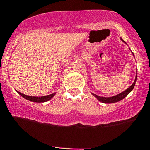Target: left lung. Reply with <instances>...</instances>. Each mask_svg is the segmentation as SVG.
Instances as JSON below:
<instances>
[{"label": "left lung", "mask_w": 150, "mask_h": 150, "mask_svg": "<svg viewBox=\"0 0 150 150\" xmlns=\"http://www.w3.org/2000/svg\"><path fill=\"white\" fill-rule=\"evenodd\" d=\"M120 40L122 41V42H124L125 43H126V42H125V41L123 40L122 38H120ZM129 50H130V48H129ZM132 55H133V56L134 57V53H133V52H132ZM137 74H136V78H135V79H134V83H132V85L130 87H129V88L127 89V90H125V91H123L122 93H120V94H118V95H115V96H112V97H109V98H107V97H101V96H99V95H95V94L91 93L92 95H93V96H95V98L99 100L100 102H101V103H109L110 104V103H117V102L120 101V100L124 99L127 95H128V94L130 93L132 90L134 89V85H135L136 80H137Z\"/></svg>", "instance_id": "8db88e82"}]
</instances>
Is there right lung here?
Segmentation results:
<instances>
[{
  "instance_id": "right-lung-1",
  "label": "right lung",
  "mask_w": 150,
  "mask_h": 150,
  "mask_svg": "<svg viewBox=\"0 0 150 150\" xmlns=\"http://www.w3.org/2000/svg\"><path fill=\"white\" fill-rule=\"evenodd\" d=\"M17 93L19 94L20 95L23 97V98H25V99L29 100V101L31 102H35V103H45V102L49 101V100L52 99L55 95L56 94V93L50 94V95H45V96H42V97H33V96H29V95H24V94L20 93V92L17 91Z\"/></svg>"
}]
</instances>
